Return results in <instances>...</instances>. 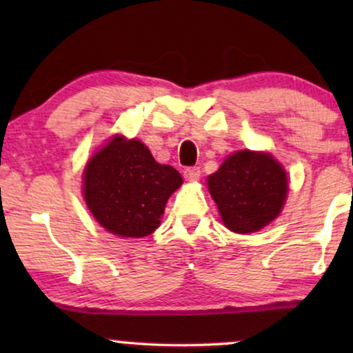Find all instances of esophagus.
<instances>
[{"label": "esophagus", "mask_w": 353, "mask_h": 353, "mask_svg": "<svg viewBox=\"0 0 353 353\" xmlns=\"http://www.w3.org/2000/svg\"><path fill=\"white\" fill-rule=\"evenodd\" d=\"M184 177L189 182L197 181L201 177V169L199 168H188V169H184Z\"/></svg>", "instance_id": "1"}]
</instances>
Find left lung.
Returning a JSON list of instances; mask_svg holds the SVG:
<instances>
[{
	"label": "left lung",
	"mask_w": 353,
	"mask_h": 353,
	"mask_svg": "<svg viewBox=\"0 0 353 353\" xmlns=\"http://www.w3.org/2000/svg\"><path fill=\"white\" fill-rule=\"evenodd\" d=\"M209 192L225 228L249 234L265 228L285 202L287 174L270 154L239 151L209 176Z\"/></svg>",
	"instance_id": "left-lung-1"
}]
</instances>
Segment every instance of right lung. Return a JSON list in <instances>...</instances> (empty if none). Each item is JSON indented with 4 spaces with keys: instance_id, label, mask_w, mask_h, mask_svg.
Segmentation results:
<instances>
[{
    "instance_id": "obj_1",
    "label": "right lung",
    "mask_w": 353,
    "mask_h": 353,
    "mask_svg": "<svg viewBox=\"0 0 353 353\" xmlns=\"http://www.w3.org/2000/svg\"><path fill=\"white\" fill-rule=\"evenodd\" d=\"M182 184L171 165L154 161L141 141L116 136L84 169V199L96 221L123 237H144L159 228L165 202Z\"/></svg>"
}]
</instances>
